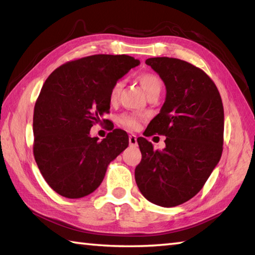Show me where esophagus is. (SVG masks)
Listing matches in <instances>:
<instances>
[{
  "instance_id": "esophagus-1",
  "label": "esophagus",
  "mask_w": 255,
  "mask_h": 255,
  "mask_svg": "<svg viewBox=\"0 0 255 255\" xmlns=\"http://www.w3.org/2000/svg\"><path fill=\"white\" fill-rule=\"evenodd\" d=\"M129 145H130V146H137V136L133 135V133H131V135H129Z\"/></svg>"
}]
</instances>
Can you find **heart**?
<instances>
[{
    "mask_svg": "<svg viewBox=\"0 0 255 255\" xmlns=\"http://www.w3.org/2000/svg\"><path fill=\"white\" fill-rule=\"evenodd\" d=\"M139 82L143 90L147 94V96L151 94V92L161 90V80L158 76L154 75V73H142L139 76ZM123 87V80H117L110 88L109 91V101L112 104L116 103L117 100L119 92L122 90ZM141 122V117L135 114H123L119 116V123L130 130H136L139 128Z\"/></svg>",
    "mask_w": 255,
    "mask_h": 255,
    "instance_id": "b5f03b06",
    "label": "heart"
}]
</instances>
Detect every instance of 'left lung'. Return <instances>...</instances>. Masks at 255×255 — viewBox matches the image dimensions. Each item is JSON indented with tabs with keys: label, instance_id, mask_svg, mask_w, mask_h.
Wrapping results in <instances>:
<instances>
[{
	"label": "left lung",
	"instance_id": "left-lung-1",
	"mask_svg": "<svg viewBox=\"0 0 255 255\" xmlns=\"http://www.w3.org/2000/svg\"><path fill=\"white\" fill-rule=\"evenodd\" d=\"M146 64L164 81L166 99L143 136H165L166 147L155 150L146 138H137L141 160L135 179L148 201L173 207L195 196L220 161L223 104L215 83L202 69L167 57L149 58Z\"/></svg>",
	"mask_w": 255,
	"mask_h": 255
}]
</instances>
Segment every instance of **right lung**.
Listing matches in <instances>:
<instances>
[{"label": "right lung", "instance_id": "1", "mask_svg": "<svg viewBox=\"0 0 255 255\" xmlns=\"http://www.w3.org/2000/svg\"><path fill=\"white\" fill-rule=\"evenodd\" d=\"M139 63L126 54H95L62 64L45 80L34 106L33 155L45 182L61 196L96 191L110 161L128 147L122 129L112 128L98 141L90 128L109 113L112 86Z\"/></svg>", "mask_w": 255, "mask_h": 255}]
</instances>
